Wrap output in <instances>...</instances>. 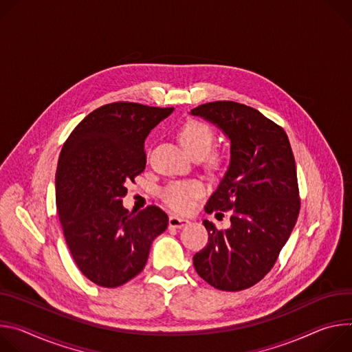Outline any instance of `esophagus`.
<instances>
[{
    "label": "esophagus",
    "instance_id": "esophagus-1",
    "mask_svg": "<svg viewBox=\"0 0 352 352\" xmlns=\"http://www.w3.org/2000/svg\"><path fill=\"white\" fill-rule=\"evenodd\" d=\"M188 223H190V221L187 218H182V217H176V215L169 217L170 228H183V226H187Z\"/></svg>",
    "mask_w": 352,
    "mask_h": 352
}]
</instances>
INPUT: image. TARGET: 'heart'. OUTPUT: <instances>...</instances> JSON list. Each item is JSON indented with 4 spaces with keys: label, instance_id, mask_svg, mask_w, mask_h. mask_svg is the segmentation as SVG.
<instances>
[{
    "label": "heart",
    "instance_id": "1",
    "mask_svg": "<svg viewBox=\"0 0 352 352\" xmlns=\"http://www.w3.org/2000/svg\"><path fill=\"white\" fill-rule=\"evenodd\" d=\"M179 140L183 148L188 152V155L192 156V158L194 156L204 158V156L210 153L214 145L215 134H214V130L207 123L200 120H191L182 127L179 133ZM210 162L215 168L219 166L221 164L219 158H215V156L211 158ZM203 192H204L203 184L196 180L173 182L164 188L162 199L173 210L184 212L191 208L192 200L200 197Z\"/></svg>",
    "mask_w": 352,
    "mask_h": 352
}]
</instances>
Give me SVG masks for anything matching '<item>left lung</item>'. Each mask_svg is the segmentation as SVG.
I'll return each mask as SVG.
<instances>
[{
    "label": "left lung",
    "mask_w": 352,
    "mask_h": 352,
    "mask_svg": "<svg viewBox=\"0 0 352 352\" xmlns=\"http://www.w3.org/2000/svg\"><path fill=\"white\" fill-rule=\"evenodd\" d=\"M190 114L230 141L228 170L206 206L210 214L230 210V226L219 230L203 221L208 243L194 254V268L217 289L242 291L276 264L296 223L300 201L292 148L278 124L246 104L218 100Z\"/></svg>",
    "instance_id": "obj_1"
}]
</instances>
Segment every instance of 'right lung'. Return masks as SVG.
<instances>
[{
  "instance_id": "1",
  "label": "right lung",
  "mask_w": 352,
  "mask_h": 352,
  "mask_svg": "<svg viewBox=\"0 0 352 352\" xmlns=\"http://www.w3.org/2000/svg\"><path fill=\"white\" fill-rule=\"evenodd\" d=\"M173 107L131 102L104 104L78 124L63 145L56 172L57 215L82 274L104 288L142 271L169 218L156 206L123 207L127 184L146 164L144 142Z\"/></svg>"
}]
</instances>
